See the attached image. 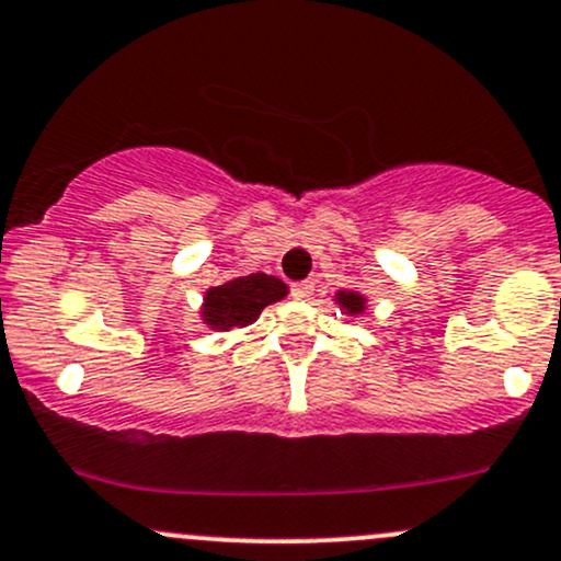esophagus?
Returning a JSON list of instances; mask_svg holds the SVG:
<instances>
[{
    "label": "esophagus",
    "mask_w": 561,
    "mask_h": 561,
    "mask_svg": "<svg viewBox=\"0 0 561 561\" xmlns=\"http://www.w3.org/2000/svg\"><path fill=\"white\" fill-rule=\"evenodd\" d=\"M311 293H313L311 282H298V285L290 287V295H293L295 300H309Z\"/></svg>",
    "instance_id": "obj_1"
}]
</instances>
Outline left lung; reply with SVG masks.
Returning a JSON list of instances; mask_svg holds the SVG:
<instances>
[{"instance_id":"obj_1","label":"left lung","mask_w":561,"mask_h":561,"mask_svg":"<svg viewBox=\"0 0 561 561\" xmlns=\"http://www.w3.org/2000/svg\"><path fill=\"white\" fill-rule=\"evenodd\" d=\"M337 304L346 309V313H359L362 309H365V298L356 293H337Z\"/></svg>"}]
</instances>
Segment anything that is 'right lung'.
Instances as JSON below:
<instances>
[{"label": "right lung", "mask_w": 561, "mask_h": 561, "mask_svg": "<svg viewBox=\"0 0 561 561\" xmlns=\"http://www.w3.org/2000/svg\"><path fill=\"white\" fill-rule=\"evenodd\" d=\"M287 295V285L268 274H248L210 287L205 298V322L215 330L248 328L261 317L268 304H276Z\"/></svg>", "instance_id": "add662e5"}]
</instances>
